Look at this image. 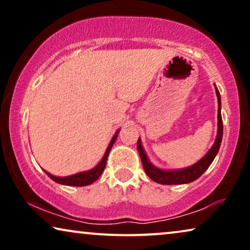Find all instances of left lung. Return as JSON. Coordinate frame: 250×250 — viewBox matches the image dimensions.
<instances>
[{
    "instance_id": "left-lung-1",
    "label": "left lung",
    "mask_w": 250,
    "mask_h": 250,
    "mask_svg": "<svg viewBox=\"0 0 250 250\" xmlns=\"http://www.w3.org/2000/svg\"><path fill=\"white\" fill-rule=\"evenodd\" d=\"M215 91H216L217 95V101H218V114H217V136L216 140H215L214 146H211L209 151H208L206 155H205L203 158H201L199 162L194 165L188 167V168L184 169H177V170H163L157 168L152 165L151 163H149L148 157H146L145 150H143L141 146V140H138V151L140 153V157H141L143 168H145V172L146 173L150 179L155 181L157 183L160 184H186L190 183L192 181L199 179V177L203 175L215 157H216L218 150H220V146L222 142V136H223V122H222V116H221V95L220 92H218L217 87H215Z\"/></svg>"
}]
</instances>
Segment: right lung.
Returning a JSON list of instances; mask_svg holds the SVG:
<instances>
[{"instance_id": "add662e5", "label": "right lung", "mask_w": 250, "mask_h": 250, "mask_svg": "<svg viewBox=\"0 0 250 250\" xmlns=\"http://www.w3.org/2000/svg\"><path fill=\"white\" fill-rule=\"evenodd\" d=\"M117 134H118V132H116V134L114 135V138H112L110 143H109L107 150H105V153H104V158H102L101 162L99 163L98 165L94 167V168L87 170V172L77 173V174H75V175H70V176H66V177L53 176V175H51L50 173L45 172V170H44V172H45L47 174V176H49L50 179H52L54 182L63 184V186L84 187V186H88V184H92V183L94 182V181H97L99 179V176L101 175L102 172H104V167H105V164H107L108 155H109V152H110L112 145H114L115 141H116V139H117Z\"/></svg>"}]
</instances>
